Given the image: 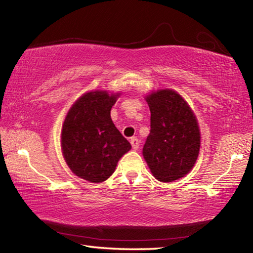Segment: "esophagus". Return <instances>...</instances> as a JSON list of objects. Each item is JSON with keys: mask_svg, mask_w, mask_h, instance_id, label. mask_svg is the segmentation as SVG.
Returning <instances> with one entry per match:
<instances>
[{"mask_svg": "<svg viewBox=\"0 0 253 253\" xmlns=\"http://www.w3.org/2000/svg\"><path fill=\"white\" fill-rule=\"evenodd\" d=\"M130 144H131L132 148L138 149V147H139V140H138V138H137V137H131V138H130Z\"/></svg>", "mask_w": 253, "mask_h": 253, "instance_id": "34e87169", "label": "esophagus"}]
</instances>
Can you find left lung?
I'll use <instances>...</instances> for the list:
<instances>
[{
  "instance_id": "left-lung-1",
  "label": "left lung",
  "mask_w": 253,
  "mask_h": 253,
  "mask_svg": "<svg viewBox=\"0 0 253 253\" xmlns=\"http://www.w3.org/2000/svg\"><path fill=\"white\" fill-rule=\"evenodd\" d=\"M151 110V132L143 148L154 177L173 182L193 169L201 135L190 106L176 91L157 90L146 97Z\"/></svg>"
}]
</instances>
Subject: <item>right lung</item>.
I'll list each match as a JSON object with an SVG mask.
<instances>
[{"label": "right lung", "mask_w": 253, "mask_h": 253, "mask_svg": "<svg viewBox=\"0 0 253 253\" xmlns=\"http://www.w3.org/2000/svg\"><path fill=\"white\" fill-rule=\"evenodd\" d=\"M119 93H84L68 111L61 131V148L72 173L91 183L106 181L117 163L131 148L115 127L111 107Z\"/></svg>", "instance_id": "add662e5"}]
</instances>
